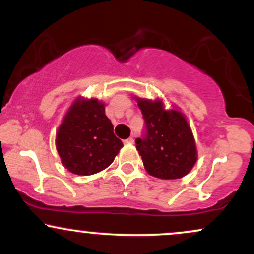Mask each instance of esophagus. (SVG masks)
<instances>
[{"instance_id": "34e87169", "label": "esophagus", "mask_w": 254, "mask_h": 254, "mask_svg": "<svg viewBox=\"0 0 254 254\" xmlns=\"http://www.w3.org/2000/svg\"><path fill=\"white\" fill-rule=\"evenodd\" d=\"M133 142H135V139H133L132 137H129V138L124 139V143L125 144H133Z\"/></svg>"}]
</instances>
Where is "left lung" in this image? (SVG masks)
Returning a JSON list of instances; mask_svg holds the SVG:
<instances>
[{
    "instance_id": "left-lung-1",
    "label": "left lung",
    "mask_w": 254,
    "mask_h": 254,
    "mask_svg": "<svg viewBox=\"0 0 254 254\" xmlns=\"http://www.w3.org/2000/svg\"><path fill=\"white\" fill-rule=\"evenodd\" d=\"M145 123L136 148L144 168L160 179H179L192 170L197 161L193 135L182 112L165 110L160 100L136 99Z\"/></svg>"
}]
</instances>
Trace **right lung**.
<instances>
[{
    "mask_svg": "<svg viewBox=\"0 0 254 254\" xmlns=\"http://www.w3.org/2000/svg\"><path fill=\"white\" fill-rule=\"evenodd\" d=\"M122 147L105 115V105L97 99H76L56 135L63 166L77 176H92L109 167Z\"/></svg>",
    "mask_w": 254,
    "mask_h": 254,
    "instance_id": "1",
    "label": "right lung"
}]
</instances>
